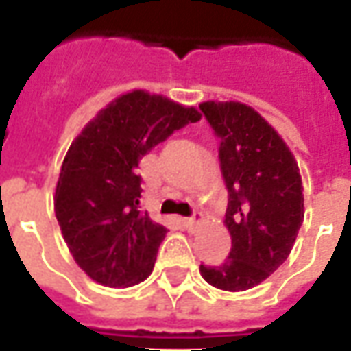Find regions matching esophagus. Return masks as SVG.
<instances>
[{
	"mask_svg": "<svg viewBox=\"0 0 351 351\" xmlns=\"http://www.w3.org/2000/svg\"><path fill=\"white\" fill-rule=\"evenodd\" d=\"M202 221H204V213L196 212L192 217H186V219H184V225H186V229H196Z\"/></svg>",
	"mask_w": 351,
	"mask_h": 351,
	"instance_id": "obj_1",
	"label": "esophagus"
}]
</instances>
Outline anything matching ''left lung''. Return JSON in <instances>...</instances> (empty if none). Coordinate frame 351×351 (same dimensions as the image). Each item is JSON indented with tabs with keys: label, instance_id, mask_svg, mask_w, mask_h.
I'll list each match as a JSON object with an SVG mask.
<instances>
[{
	"label": "left lung",
	"instance_id": "1",
	"mask_svg": "<svg viewBox=\"0 0 351 351\" xmlns=\"http://www.w3.org/2000/svg\"><path fill=\"white\" fill-rule=\"evenodd\" d=\"M221 138L219 161L229 204L225 227L231 235L229 258L199 266L202 278L223 291H245L262 284L284 264L305 217L303 182L295 155L278 130L245 103L199 104Z\"/></svg>",
	"mask_w": 351,
	"mask_h": 351
}]
</instances>
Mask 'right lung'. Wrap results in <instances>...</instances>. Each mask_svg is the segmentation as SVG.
Returning a JSON list of instances; mask_svg holds the SVG:
<instances>
[{
    "instance_id": "right-lung-1",
    "label": "right lung",
    "mask_w": 351,
    "mask_h": 351,
    "mask_svg": "<svg viewBox=\"0 0 351 351\" xmlns=\"http://www.w3.org/2000/svg\"><path fill=\"white\" fill-rule=\"evenodd\" d=\"M199 118L196 106L134 89L101 108L71 141L54 212L71 256L97 284L132 287L153 272L167 227L139 210L136 171L143 155Z\"/></svg>"
}]
</instances>
